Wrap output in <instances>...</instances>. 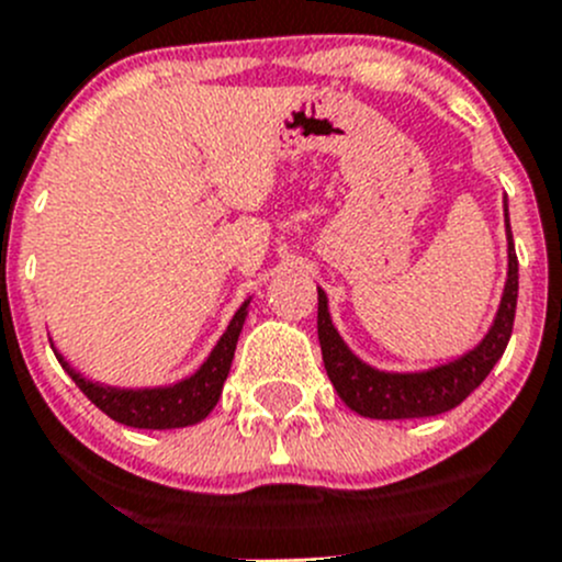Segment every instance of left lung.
Masks as SVG:
<instances>
[{
	"label": "left lung",
	"mask_w": 562,
	"mask_h": 562,
	"mask_svg": "<svg viewBox=\"0 0 562 562\" xmlns=\"http://www.w3.org/2000/svg\"><path fill=\"white\" fill-rule=\"evenodd\" d=\"M507 217V215H505ZM518 297V259L513 248L510 221H507V284L502 295L499 312L485 339L472 352L458 361L427 372H378L358 361L345 341L336 334L328 314V297L317 290V334L323 347L325 372L334 383L336 394L345 400L347 408L370 419H416V416H436L461 405L480 383L488 378L494 364L505 352L513 334Z\"/></svg>",
	"instance_id": "left-lung-1"
}]
</instances>
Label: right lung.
Here are the masks:
<instances>
[{
	"instance_id": "1",
	"label": "right lung",
	"mask_w": 562,
	"mask_h": 562,
	"mask_svg": "<svg viewBox=\"0 0 562 562\" xmlns=\"http://www.w3.org/2000/svg\"><path fill=\"white\" fill-rule=\"evenodd\" d=\"M245 314H248V301L239 306L234 319L228 323L226 334L215 345L212 356L206 358L204 367L190 375L187 381L165 389H112L101 383L85 381L77 370H71L66 358L55 350L57 361L63 370L74 378L85 397L104 411L110 419L121 422L130 427H146V430H170V427H187L210 416L221 400L223 383H226L228 370H232V358L237 350L239 330H243Z\"/></svg>"
}]
</instances>
